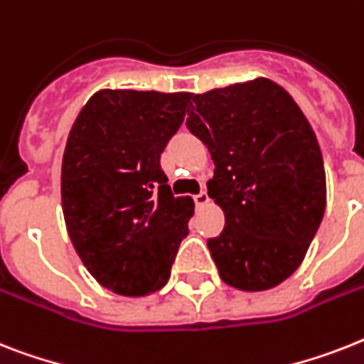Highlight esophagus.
I'll return each mask as SVG.
<instances>
[{
  "label": "esophagus",
  "instance_id": "esophagus-1",
  "mask_svg": "<svg viewBox=\"0 0 364 364\" xmlns=\"http://www.w3.org/2000/svg\"><path fill=\"white\" fill-rule=\"evenodd\" d=\"M208 202H209V196L205 191H202L200 194H196V196H194V203H196L198 208H202V205H205Z\"/></svg>",
  "mask_w": 364,
  "mask_h": 364
}]
</instances>
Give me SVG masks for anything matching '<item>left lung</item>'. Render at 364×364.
Listing matches in <instances>:
<instances>
[{
	"label": "left lung",
	"instance_id": "obj_1",
	"mask_svg": "<svg viewBox=\"0 0 364 364\" xmlns=\"http://www.w3.org/2000/svg\"><path fill=\"white\" fill-rule=\"evenodd\" d=\"M187 127L208 146V194L226 224L208 241L220 279L264 291L299 267L326 213L320 144L284 87L267 78L192 95Z\"/></svg>",
	"mask_w": 364,
	"mask_h": 364
}]
</instances>
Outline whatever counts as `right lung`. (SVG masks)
Listing matches in <instances>:
<instances>
[{"mask_svg":"<svg viewBox=\"0 0 364 364\" xmlns=\"http://www.w3.org/2000/svg\"><path fill=\"white\" fill-rule=\"evenodd\" d=\"M191 93L100 90L76 117L61 164L69 237L85 269L114 294L138 297L170 279L194 202L173 196L161 153Z\"/></svg>","mask_w":364,"mask_h":364,"instance_id":"right-lung-1","label":"right lung"}]
</instances>
